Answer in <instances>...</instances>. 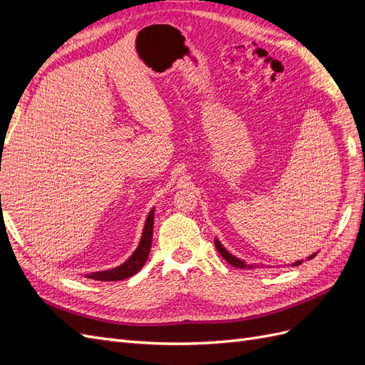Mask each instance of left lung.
<instances>
[{
	"label": "left lung",
	"mask_w": 365,
	"mask_h": 365,
	"mask_svg": "<svg viewBox=\"0 0 365 365\" xmlns=\"http://www.w3.org/2000/svg\"><path fill=\"white\" fill-rule=\"evenodd\" d=\"M215 245H216V250H217V252L220 254V256H222L230 264H233V267H236V268H240V269H256V268L263 267V263H248V262H245V260H242V259L236 257L235 254H231V252L222 245V242H220L217 237H215ZM317 254H318V251L314 252V254H311V256H309V257H306V260L314 259V257L317 256ZM302 263H303V260H297V262L292 263V267H298V264H302Z\"/></svg>",
	"instance_id": "8db88e82"
}]
</instances>
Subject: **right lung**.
<instances>
[{"mask_svg":"<svg viewBox=\"0 0 365 365\" xmlns=\"http://www.w3.org/2000/svg\"><path fill=\"white\" fill-rule=\"evenodd\" d=\"M153 215H155V207L149 212L145 227H143V233L138 242V247L135 248L134 252L130 254V257L128 260H125L123 263L118 264V267L111 269L88 272L85 274V277L93 279V280H101V282H118L137 274L149 257V251L152 247V235H153Z\"/></svg>","mask_w":365,"mask_h":365,"instance_id":"1","label":"right lung"}]
</instances>
